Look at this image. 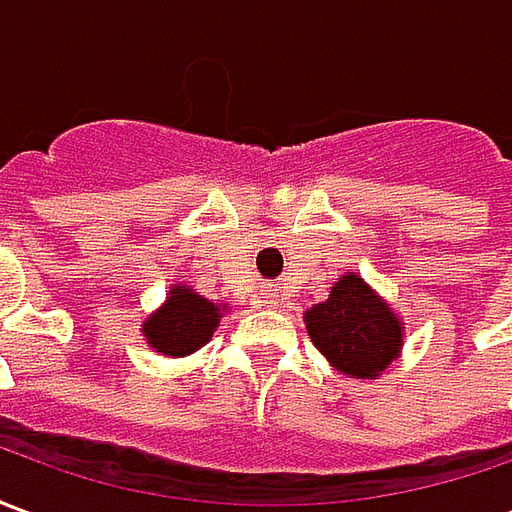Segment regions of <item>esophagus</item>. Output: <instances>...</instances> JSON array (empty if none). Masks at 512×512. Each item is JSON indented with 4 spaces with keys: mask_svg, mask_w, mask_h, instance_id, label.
<instances>
[{
    "mask_svg": "<svg viewBox=\"0 0 512 512\" xmlns=\"http://www.w3.org/2000/svg\"><path fill=\"white\" fill-rule=\"evenodd\" d=\"M263 304H266V307H274V304H277V296H274V293H263Z\"/></svg>",
    "mask_w": 512,
    "mask_h": 512,
    "instance_id": "obj_1",
    "label": "esophagus"
}]
</instances>
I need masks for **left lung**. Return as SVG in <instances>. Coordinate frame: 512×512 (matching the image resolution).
<instances>
[{"mask_svg":"<svg viewBox=\"0 0 512 512\" xmlns=\"http://www.w3.org/2000/svg\"><path fill=\"white\" fill-rule=\"evenodd\" d=\"M312 345L348 378L373 381L403 354L406 323L356 271H345L329 299L304 312Z\"/></svg>","mask_w":512,"mask_h":512,"instance_id":"obj_1","label":"left lung"}]
</instances>
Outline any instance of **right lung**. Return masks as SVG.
<instances>
[{
    "label": "right lung",
    "mask_w": 512,
    "mask_h": 512,
    "mask_svg": "<svg viewBox=\"0 0 512 512\" xmlns=\"http://www.w3.org/2000/svg\"><path fill=\"white\" fill-rule=\"evenodd\" d=\"M224 312H230L227 304L205 299L191 285L178 282L169 285L164 304L142 321V337L156 354L183 359L211 343Z\"/></svg>",
    "instance_id": "1"
}]
</instances>
